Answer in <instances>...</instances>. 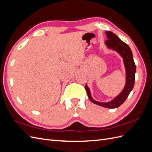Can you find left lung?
I'll return each instance as SVG.
<instances>
[{"label":"left lung","mask_w":152,"mask_h":152,"mask_svg":"<svg viewBox=\"0 0 152 152\" xmlns=\"http://www.w3.org/2000/svg\"><path fill=\"white\" fill-rule=\"evenodd\" d=\"M105 33L108 40L104 42V43H105L107 48L118 53L123 59V64L126 71L125 85L119 95L115 96L110 102L104 103L97 102L92 98L90 89H89L87 84L85 85V88L87 93L88 98L93 103L108 108H115L121 105L125 102L128 95L130 94V92L134 88L136 67L134 63L133 54H132L129 46L121 40L114 33L108 31L105 32Z\"/></svg>","instance_id":"left-lung-1"}]
</instances>
